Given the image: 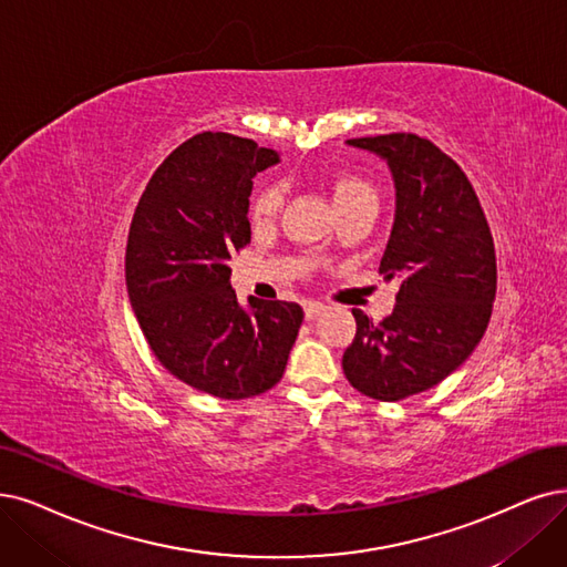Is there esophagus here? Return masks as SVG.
<instances>
[{
    "instance_id": "34e87169",
    "label": "esophagus",
    "mask_w": 567,
    "mask_h": 567,
    "mask_svg": "<svg viewBox=\"0 0 567 567\" xmlns=\"http://www.w3.org/2000/svg\"><path fill=\"white\" fill-rule=\"evenodd\" d=\"M323 311H326V305H321V302H305V316H307L309 321L319 319Z\"/></svg>"
}]
</instances>
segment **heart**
<instances>
[{"label": "heart", "mask_w": 567, "mask_h": 567, "mask_svg": "<svg viewBox=\"0 0 567 567\" xmlns=\"http://www.w3.org/2000/svg\"><path fill=\"white\" fill-rule=\"evenodd\" d=\"M332 199L337 209H342L358 199H377V190L368 178H362L358 174H337L332 178ZM281 207H284V186L265 184L254 193L251 205H248V216H251L254 225L262 228V225H269L279 216Z\"/></svg>", "instance_id": "1"}]
</instances>
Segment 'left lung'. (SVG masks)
Segmentation results:
<instances>
[{
  "instance_id": "8db88e82",
  "label": "left lung",
  "mask_w": 567,
  "mask_h": 567,
  "mask_svg": "<svg viewBox=\"0 0 567 567\" xmlns=\"http://www.w3.org/2000/svg\"><path fill=\"white\" fill-rule=\"evenodd\" d=\"M349 144L393 172L395 223L379 275L400 290L381 323L353 309L342 368L362 395L398 402L437 386L480 344L497 288L495 246L470 178L433 142L393 132Z\"/></svg>"
}]
</instances>
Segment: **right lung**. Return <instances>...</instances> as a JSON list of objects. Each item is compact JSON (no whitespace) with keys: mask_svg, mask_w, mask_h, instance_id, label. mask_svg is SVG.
<instances>
[{"mask_svg":"<svg viewBox=\"0 0 567 567\" xmlns=\"http://www.w3.org/2000/svg\"><path fill=\"white\" fill-rule=\"evenodd\" d=\"M275 163L254 140L195 134L153 172L127 235V296L153 355L223 400L277 386L305 319L281 300L248 298L246 311L230 286L228 260L251 244L254 176Z\"/></svg>","mask_w":567,"mask_h":567,"instance_id":"1","label":"right lung"}]
</instances>
